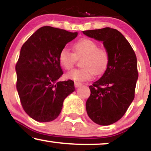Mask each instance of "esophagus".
I'll list each match as a JSON object with an SVG mask.
<instances>
[{"label":"esophagus","instance_id":"esophagus-1","mask_svg":"<svg viewBox=\"0 0 151 151\" xmlns=\"http://www.w3.org/2000/svg\"><path fill=\"white\" fill-rule=\"evenodd\" d=\"M81 85H82V83H80V82H77V81H75V82H74V86H75L76 88H77V87L81 86Z\"/></svg>","mask_w":151,"mask_h":151}]
</instances>
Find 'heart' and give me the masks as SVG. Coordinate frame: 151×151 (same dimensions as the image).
<instances>
[{
    "instance_id": "b5f03b06",
    "label": "heart",
    "mask_w": 151,
    "mask_h": 151,
    "mask_svg": "<svg viewBox=\"0 0 151 151\" xmlns=\"http://www.w3.org/2000/svg\"><path fill=\"white\" fill-rule=\"evenodd\" d=\"M73 51L63 48L59 52L58 60L65 70H71L74 68L77 58L83 57L81 69L74 70L67 74L68 79L74 81L89 80L93 74L99 75L105 72L109 63V54L103 48H99L93 40L81 39L73 45Z\"/></svg>"
}]
</instances>
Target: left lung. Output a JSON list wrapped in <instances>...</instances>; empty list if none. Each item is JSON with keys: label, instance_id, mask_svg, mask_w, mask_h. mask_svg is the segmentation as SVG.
Instances as JSON below:
<instances>
[{"label": "left lung", "instance_id": "obj_1", "mask_svg": "<svg viewBox=\"0 0 151 151\" xmlns=\"http://www.w3.org/2000/svg\"><path fill=\"white\" fill-rule=\"evenodd\" d=\"M83 33L103 41L109 54L104 74L89 86L87 114L96 124H112L124 116L134 99L139 77L137 56L127 40L115 29L105 27Z\"/></svg>", "mask_w": 151, "mask_h": 151}]
</instances>
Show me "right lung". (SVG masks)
Wrapping results in <instances>:
<instances>
[{"label": "right lung", "mask_w": 151, "mask_h": 151, "mask_svg": "<svg viewBox=\"0 0 151 151\" xmlns=\"http://www.w3.org/2000/svg\"><path fill=\"white\" fill-rule=\"evenodd\" d=\"M77 32L42 27L22 46L15 66L16 87L22 106L34 120L47 122L58 117L74 81H58L63 74L58 55Z\"/></svg>", "instance_id": "1"}]
</instances>
